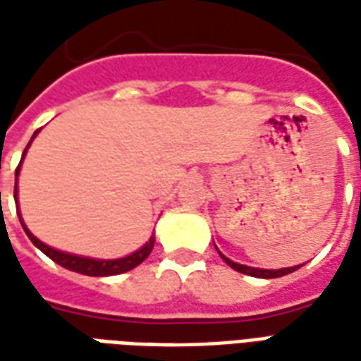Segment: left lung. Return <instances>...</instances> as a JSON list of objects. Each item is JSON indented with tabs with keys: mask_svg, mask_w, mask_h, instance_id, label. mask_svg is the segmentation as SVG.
Instances as JSON below:
<instances>
[{
	"mask_svg": "<svg viewBox=\"0 0 361 361\" xmlns=\"http://www.w3.org/2000/svg\"><path fill=\"white\" fill-rule=\"evenodd\" d=\"M220 257L224 259V261H226L228 265L232 267L234 271L242 272V274H250V276H257V279H279V276L290 274V272H294L295 269H300V267H302V265H298V267H288V269H279V271H269V269H253V267H245V265H240V263H234V261H230L228 257H224L222 253H220Z\"/></svg>",
	"mask_w": 361,
	"mask_h": 361,
	"instance_id": "left-lung-1",
	"label": "left lung"
}]
</instances>
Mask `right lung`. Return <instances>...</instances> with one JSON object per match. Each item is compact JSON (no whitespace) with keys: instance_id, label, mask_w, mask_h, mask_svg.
I'll return each instance as SVG.
<instances>
[{"instance_id":"obj_1","label":"right lung","mask_w":361,"mask_h":361,"mask_svg":"<svg viewBox=\"0 0 361 361\" xmlns=\"http://www.w3.org/2000/svg\"><path fill=\"white\" fill-rule=\"evenodd\" d=\"M38 133V131H36ZM35 133V135H36ZM35 139V137H32ZM30 139V142H32ZM28 142V145H30ZM27 145V149H28ZM25 149V152H27ZM25 152H23V158H25ZM23 158H20V162H23ZM20 162L17 166V170H15V203H17V176H19V168H20ZM19 220H20V214H19ZM20 224L25 228V232L27 235L30 238V242L35 243L38 250L42 251L44 255H48L51 261H56L58 265L66 267L69 271H75V272H81V274H87V276H111V274H121V272H127L135 269L137 265H141L145 259L149 257L150 251L154 247V238H150L149 242L142 245L141 250L135 251L131 255H127V257H121V259H111V261H102V259H89V257H79V255H71V253H63V251H58L50 247V245H46L42 243L38 238L28 232V228L25 226V222L20 220Z\"/></svg>"}]
</instances>
